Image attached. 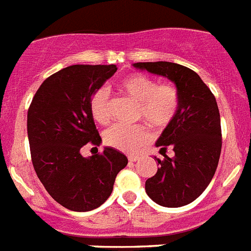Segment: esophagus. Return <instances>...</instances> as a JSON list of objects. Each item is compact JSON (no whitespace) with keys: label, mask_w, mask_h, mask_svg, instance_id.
<instances>
[{"label":"esophagus","mask_w":251,"mask_h":251,"mask_svg":"<svg viewBox=\"0 0 251 251\" xmlns=\"http://www.w3.org/2000/svg\"><path fill=\"white\" fill-rule=\"evenodd\" d=\"M128 160H129V162H136V161H138V160H140V157H138V156H136V155H129V156H128Z\"/></svg>","instance_id":"34e87169"}]
</instances>
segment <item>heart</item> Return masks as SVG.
Listing matches in <instances>:
<instances>
[{
    "instance_id": "obj_1",
    "label": "heart",
    "mask_w": 251,
    "mask_h": 251,
    "mask_svg": "<svg viewBox=\"0 0 251 251\" xmlns=\"http://www.w3.org/2000/svg\"><path fill=\"white\" fill-rule=\"evenodd\" d=\"M118 90L136 102V119H142L155 129H165L170 126L180 106V95L171 83H157L152 77L133 74L118 82ZM90 114L99 124L110 121L109 95L105 89H98L89 101ZM151 140V130L143 126L114 124L104 132V142L123 152H136Z\"/></svg>"
}]
</instances>
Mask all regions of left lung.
Listing matches in <instances>:
<instances>
[{
	"label": "left lung",
	"mask_w": 251,
	"mask_h": 251,
	"mask_svg": "<svg viewBox=\"0 0 251 251\" xmlns=\"http://www.w3.org/2000/svg\"><path fill=\"white\" fill-rule=\"evenodd\" d=\"M136 68L168 77L176 85L180 106L165 128L156 146L173 147L174 157L165 155L157 173L146 180L147 196L170 208L196 201L211 183L221 155V119L211 90L194 71L171 62H138Z\"/></svg>",
	"instance_id": "left-lung-1"
}]
</instances>
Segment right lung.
Instances as JSON below:
<instances>
[{
  "mask_svg": "<svg viewBox=\"0 0 251 251\" xmlns=\"http://www.w3.org/2000/svg\"><path fill=\"white\" fill-rule=\"evenodd\" d=\"M117 72L115 64H74L40 85L27 110V137L34 170L47 192L64 208H98L113 192L128 158L111 147L83 157L101 137L90 114V98Z\"/></svg>",
  "mask_w": 251,
  "mask_h": 251,
  "instance_id": "obj_1",
  "label": "right lung"
}]
</instances>
